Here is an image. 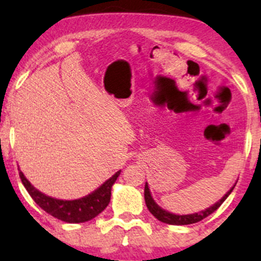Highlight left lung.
<instances>
[{
  "mask_svg": "<svg viewBox=\"0 0 261 261\" xmlns=\"http://www.w3.org/2000/svg\"><path fill=\"white\" fill-rule=\"evenodd\" d=\"M234 187H236V184L233 185V187L230 188L226 194H224V196L222 197V199L218 200L216 203H214V205L210 206V207H207V208L202 210V211L195 212V214L175 215V214H173V212H169V211H167V210L162 208L161 206L154 201L153 197H152L151 191H149L148 182H146L145 184V201H146V206H147V208L149 210V212H151V214L153 215V216L157 218L158 221H161V222L167 223V224H174V226H185V224H191V223L199 222V221H201L205 217H207L208 215H211L212 212L216 211V210L220 207L221 205H222V202L224 201V200L228 197L229 194L232 193Z\"/></svg>",
  "mask_w": 261,
  "mask_h": 261,
  "instance_id": "1",
  "label": "left lung"
}]
</instances>
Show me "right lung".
<instances>
[{
	"instance_id": "obj_1",
	"label": "right lung",
	"mask_w": 261,
	"mask_h": 261,
	"mask_svg": "<svg viewBox=\"0 0 261 261\" xmlns=\"http://www.w3.org/2000/svg\"><path fill=\"white\" fill-rule=\"evenodd\" d=\"M121 170H118L113 176H110L99 188L95 189L88 195L74 200H61L55 197L45 195L31 184V181L25 178L22 170L19 169V176L23 185L32 196V199L40 206L44 211L51 215L58 220L67 223H82L91 221L95 216L104 211V208L109 205L110 196H112V188L120 175Z\"/></svg>"
}]
</instances>
